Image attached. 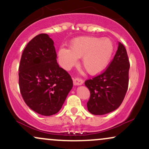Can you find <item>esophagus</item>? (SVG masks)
I'll return each mask as SVG.
<instances>
[{"label": "esophagus", "instance_id": "obj_1", "mask_svg": "<svg viewBox=\"0 0 149 149\" xmlns=\"http://www.w3.org/2000/svg\"><path fill=\"white\" fill-rule=\"evenodd\" d=\"M84 83V80L81 79L79 78H76L73 79V84H74V86H79L82 85Z\"/></svg>", "mask_w": 149, "mask_h": 149}]
</instances>
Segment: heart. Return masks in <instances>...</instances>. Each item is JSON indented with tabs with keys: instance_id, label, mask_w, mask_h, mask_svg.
Masks as SVG:
<instances>
[{
	"instance_id": "1",
	"label": "heart",
	"mask_w": 149,
	"mask_h": 149,
	"mask_svg": "<svg viewBox=\"0 0 149 149\" xmlns=\"http://www.w3.org/2000/svg\"><path fill=\"white\" fill-rule=\"evenodd\" d=\"M114 45L109 38L81 36L74 38L69 49L61 47L58 58L62 67L70 70L81 57V64L88 74H98L107 68L112 57Z\"/></svg>"
}]
</instances>
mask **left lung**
<instances>
[{"mask_svg":"<svg viewBox=\"0 0 149 149\" xmlns=\"http://www.w3.org/2000/svg\"><path fill=\"white\" fill-rule=\"evenodd\" d=\"M129 69L126 49L118 42L116 53L106 70L85 81V86L91 93L87 102L89 112L94 115H104L119 107L128 87Z\"/></svg>","mask_w":149,"mask_h":149,"instance_id":"1","label":"left lung"}]
</instances>
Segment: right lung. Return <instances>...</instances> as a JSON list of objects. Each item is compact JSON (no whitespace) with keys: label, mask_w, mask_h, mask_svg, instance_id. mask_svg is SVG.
Instances as JSON below:
<instances>
[{"label":"right lung","mask_w":149,"mask_h":149,"mask_svg":"<svg viewBox=\"0 0 149 149\" xmlns=\"http://www.w3.org/2000/svg\"><path fill=\"white\" fill-rule=\"evenodd\" d=\"M56 58L54 41L45 33L33 38L21 58V94L26 104L42 116L58 112L73 86L71 77L59 67Z\"/></svg>","instance_id":"right-lung-1"}]
</instances>
